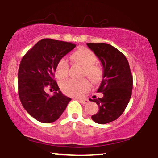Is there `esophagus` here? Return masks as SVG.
<instances>
[{"mask_svg": "<svg viewBox=\"0 0 158 158\" xmlns=\"http://www.w3.org/2000/svg\"><path fill=\"white\" fill-rule=\"evenodd\" d=\"M78 101H79V102L81 103V104L85 105V104H87V103L88 102V99H78Z\"/></svg>", "mask_w": 158, "mask_h": 158, "instance_id": "34e87169", "label": "esophagus"}]
</instances>
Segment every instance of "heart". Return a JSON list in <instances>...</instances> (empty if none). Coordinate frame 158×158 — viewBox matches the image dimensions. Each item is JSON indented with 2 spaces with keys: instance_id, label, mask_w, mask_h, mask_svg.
I'll list each match as a JSON object with an SVG mask.
<instances>
[{
  "instance_id": "1",
  "label": "heart",
  "mask_w": 158,
  "mask_h": 158,
  "mask_svg": "<svg viewBox=\"0 0 158 158\" xmlns=\"http://www.w3.org/2000/svg\"><path fill=\"white\" fill-rule=\"evenodd\" d=\"M74 61L83 67V74L94 82L99 81L102 78V72L101 68L96 64L97 56L95 53L88 48L78 49L71 55ZM68 62L64 58H61L57 62L55 69L56 76L58 79H64L68 77ZM61 90L67 95L70 97H81L90 88L88 80H70L64 81L61 85Z\"/></svg>"
}]
</instances>
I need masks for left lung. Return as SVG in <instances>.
<instances>
[{
  "mask_svg": "<svg viewBox=\"0 0 158 158\" xmlns=\"http://www.w3.org/2000/svg\"><path fill=\"white\" fill-rule=\"evenodd\" d=\"M101 61L103 68L102 80L97 92L102 98L90 99L99 110L91 117L98 124H106L121 116L131 97L133 78L129 64L119 50L106 43H87Z\"/></svg>",
  "mask_w": 158,
  "mask_h": 158,
  "instance_id": "obj_1",
  "label": "left lung"
}]
</instances>
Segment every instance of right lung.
I'll list each match as a JSON object with an SVG mask.
<instances>
[{"mask_svg": "<svg viewBox=\"0 0 158 158\" xmlns=\"http://www.w3.org/2000/svg\"><path fill=\"white\" fill-rule=\"evenodd\" d=\"M75 47L70 42L44 39L38 41L21 59L18 73L20 100L28 114L39 122H55L71 100L61 93L53 76L59 59ZM48 86L55 91L52 97L44 90Z\"/></svg>", "mask_w": 158, "mask_h": 158, "instance_id": "1", "label": "right lung"}]
</instances>
